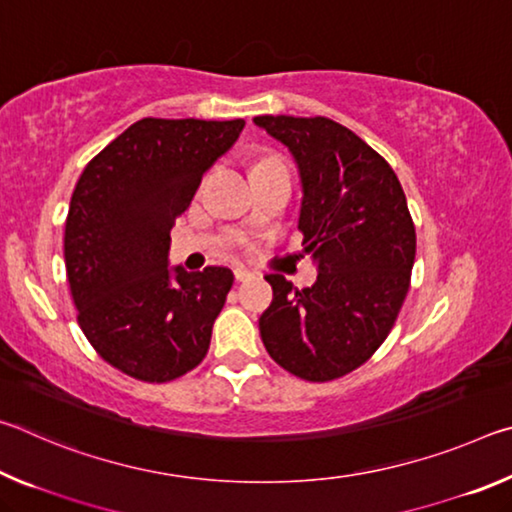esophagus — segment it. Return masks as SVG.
Masks as SVG:
<instances>
[{"instance_id": "34e87169", "label": "esophagus", "mask_w": 512, "mask_h": 512, "mask_svg": "<svg viewBox=\"0 0 512 512\" xmlns=\"http://www.w3.org/2000/svg\"><path fill=\"white\" fill-rule=\"evenodd\" d=\"M250 277H253V273L246 271L244 266H237V268H235V280H237V282H246V280H250Z\"/></svg>"}]
</instances>
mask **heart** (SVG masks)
<instances>
[{
    "instance_id": "1",
    "label": "heart",
    "mask_w": 512,
    "mask_h": 512,
    "mask_svg": "<svg viewBox=\"0 0 512 512\" xmlns=\"http://www.w3.org/2000/svg\"><path fill=\"white\" fill-rule=\"evenodd\" d=\"M268 160H275V158H268Z\"/></svg>"
}]
</instances>
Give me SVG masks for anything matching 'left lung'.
I'll return each mask as SVG.
<instances>
[{
  "label": "left lung",
  "instance_id": "1",
  "mask_svg": "<svg viewBox=\"0 0 512 512\" xmlns=\"http://www.w3.org/2000/svg\"><path fill=\"white\" fill-rule=\"evenodd\" d=\"M289 146L302 178V257L314 287L273 273V302L259 318L271 359L305 381H332L363 366L397 320L411 287L415 225L404 189L381 155L327 117H255Z\"/></svg>",
  "mask_w": 512,
  "mask_h": 512
}]
</instances>
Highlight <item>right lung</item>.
Returning <instances> with one entry per match:
<instances>
[{"instance_id":"right-lung-1","label":"right lung","mask_w":512,"mask_h":512,"mask_svg":"<svg viewBox=\"0 0 512 512\" xmlns=\"http://www.w3.org/2000/svg\"><path fill=\"white\" fill-rule=\"evenodd\" d=\"M244 119H155L85 164L65 221V268L85 339L124 375L164 384L205 359L235 275L167 268L169 232Z\"/></svg>"}]
</instances>
